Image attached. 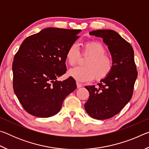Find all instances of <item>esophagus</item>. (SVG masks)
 I'll use <instances>...</instances> for the list:
<instances>
[{
  "mask_svg": "<svg viewBox=\"0 0 149 149\" xmlns=\"http://www.w3.org/2000/svg\"><path fill=\"white\" fill-rule=\"evenodd\" d=\"M76 85H77V88H80V87H81L83 86V85L81 84H79V83L78 82V81L76 82Z\"/></svg>",
  "mask_w": 149,
  "mask_h": 149,
  "instance_id": "esophagus-1",
  "label": "esophagus"
}]
</instances>
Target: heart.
I'll list each match as a JSON object with an SVG mask.
<instances>
[{"label": "heart", "instance_id": "obj_1", "mask_svg": "<svg viewBox=\"0 0 149 149\" xmlns=\"http://www.w3.org/2000/svg\"><path fill=\"white\" fill-rule=\"evenodd\" d=\"M107 53L102 43L97 41L85 42L83 47V54L89 55L85 62L86 66H76L69 70V75L79 81H88L95 77L101 80L110 74L113 68V60ZM81 56L79 48L75 42L72 43L65 53V59L70 65H74Z\"/></svg>", "mask_w": 149, "mask_h": 149}]
</instances>
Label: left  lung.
I'll return each mask as SVG.
<instances>
[{
    "mask_svg": "<svg viewBox=\"0 0 149 149\" xmlns=\"http://www.w3.org/2000/svg\"><path fill=\"white\" fill-rule=\"evenodd\" d=\"M89 34L103 39L114 65L110 74L98 86H85L89 97L85 109L95 119H109L118 114L132 97L137 77L134 52L132 45L113 30L99 29Z\"/></svg>",
    "mask_w": 149,
    "mask_h": 149,
    "instance_id": "left-lung-1",
    "label": "left lung"
}]
</instances>
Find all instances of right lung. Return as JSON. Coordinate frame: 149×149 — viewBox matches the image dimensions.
Segmentation results:
<instances>
[{"instance_id": "1", "label": "right lung", "mask_w": 149, "mask_h": 149, "mask_svg": "<svg viewBox=\"0 0 149 149\" xmlns=\"http://www.w3.org/2000/svg\"><path fill=\"white\" fill-rule=\"evenodd\" d=\"M80 31L49 27L22 43L12 63L13 88L29 114L40 118L56 114L65 98L76 89L72 77L56 79L66 72L65 53Z\"/></svg>"}]
</instances>
